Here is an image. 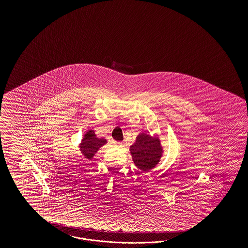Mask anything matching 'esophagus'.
Listing matches in <instances>:
<instances>
[{
    "label": "esophagus",
    "instance_id": "esophagus-1",
    "mask_svg": "<svg viewBox=\"0 0 248 248\" xmlns=\"http://www.w3.org/2000/svg\"><path fill=\"white\" fill-rule=\"evenodd\" d=\"M113 144H114V146H116V147H122V146H123V143H121V142H114Z\"/></svg>",
    "mask_w": 248,
    "mask_h": 248
}]
</instances>
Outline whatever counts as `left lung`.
<instances>
[{"instance_id": "8db88e82", "label": "left lung", "mask_w": 248, "mask_h": 248, "mask_svg": "<svg viewBox=\"0 0 248 248\" xmlns=\"http://www.w3.org/2000/svg\"><path fill=\"white\" fill-rule=\"evenodd\" d=\"M130 154L134 164L142 172L154 169L164 156V147L157 135L140 133L130 148Z\"/></svg>"}]
</instances>
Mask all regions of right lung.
I'll return each mask as SVG.
<instances>
[{
    "label": "right lung",
    "mask_w": 248,
    "mask_h": 248,
    "mask_svg": "<svg viewBox=\"0 0 248 248\" xmlns=\"http://www.w3.org/2000/svg\"><path fill=\"white\" fill-rule=\"evenodd\" d=\"M106 143L107 140L105 137H98L94 130L89 129L83 135L81 143L78 144V148L83 157L91 161L94 157L95 154H97L99 149Z\"/></svg>",
    "instance_id": "right-lung-1"
}]
</instances>
